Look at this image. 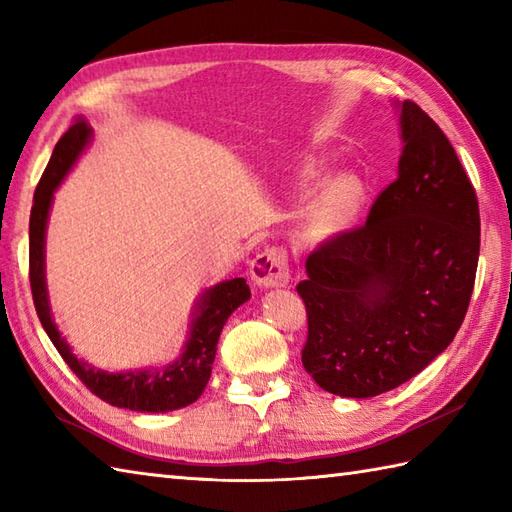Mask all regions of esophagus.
Instances as JSON below:
<instances>
[{
    "instance_id": "obj_1",
    "label": "esophagus",
    "mask_w": 512,
    "mask_h": 512,
    "mask_svg": "<svg viewBox=\"0 0 512 512\" xmlns=\"http://www.w3.org/2000/svg\"><path fill=\"white\" fill-rule=\"evenodd\" d=\"M250 277L257 286L262 288H277L286 286L290 279L288 253L281 246H270L259 253L253 264H250Z\"/></svg>"
}]
</instances>
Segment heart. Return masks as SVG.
<instances>
[{
  "label": "heart",
  "mask_w": 512,
  "mask_h": 512,
  "mask_svg": "<svg viewBox=\"0 0 512 512\" xmlns=\"http://www.w3.org/2000/svg\"><path fill=\"white\" fill-rule=\"evenodd\" d=\"M308 176H314L312 169ZM358 204H361V184L352 176H341L325 184L310 209V233L317 237L339 233L354 217Z\"/></svg>",
  "instance_id": "b5f03b06"
}]
</instances>
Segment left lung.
<instances>
[{"label":"left lung","instance_id":"left-lung-1","mask_svg":"<svg viewBox=\"0 0 512 512\" xmlns=\"http://www.w3.org/2000/svg\"><path fill=\"white\" fill-rule=\"evenodd\" d=\"M398 178L365 224L312 250L301 363L343 398H372L447 350L469 310L480 257V206L449 138L413 101L400 105Z\"/></svg>","mask_w":512,"mask_h":512}]
</instances>
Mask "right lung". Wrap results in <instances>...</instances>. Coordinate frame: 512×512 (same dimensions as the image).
Returning <instances> with one entry per match:
<instances>
[{"label": "right lung", "instance_id": "add662e5", "mask_svg": "<svg viewBox=\"0 0 512 512\" xmlns=\"http://www.w3.org/2000/svg\"><path fill=\"white\" fill-rule=\"evenodd\" d=\"M92 136L90 125L83 118L68 127L57 147L52 151L46 171L35 189V202L30 211V290L35 301L37 317L43 330L50 336V341L57 347V352L72 372L79 376L81 383L88 387L94 396L110 402L114 407L132 409V411H173L187 407L202 396V391L211 378V367L215 361L217 339L224 328L231 312L242 306L250 297V288L246 279L237 277L231 281L206 290L198 303V317L193 319L191 339L184 347L182 356L176 363L154 372H127V374H107L101 369L83 363L70 350V345L61 339L57 325L52 323L48 292H46V275H43V242H46V222L52 202V193L59 187V182L70 171L74 160L79 158L83 147L88 145Z\"/></svg>", "mask_w": 512, "mask_h": 512}]
</instances>
